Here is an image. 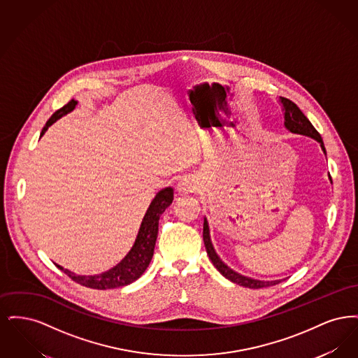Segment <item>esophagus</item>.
Masks as SVG:
<instances>
[{
	"instance_id": "obj_1",
	"label": "esophagus",
	"mask_w": 358,
	"mask_h": 358,
	"mask_svg": "<svg viewBox=\"0 0 358 358\" xmlns=\"http://www.w3.org/2000/svg\"><path fill=\"white\" fill-rule=\"evenodd\" d=\"M199 187V184L194 178L192 177H184L178 184H177V192L180 194H190L194 193Z\"/></svg>"
}]
</instances>
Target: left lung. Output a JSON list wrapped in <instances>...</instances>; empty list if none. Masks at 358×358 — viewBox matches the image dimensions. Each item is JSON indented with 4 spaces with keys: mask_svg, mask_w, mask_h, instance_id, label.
<instances>
[{
    "mask_svg": "<svg viewBox=\"0 0 358 358\" xmlns=\"http://www.w3.org/2000/svg\"><path fill=\"white\" fill-rule=\"evenodd\" d=\"M279 102L283 107L285 111V127L289 130V133L292 134H299V136H308L315 139L320 145L322 152L326 154L324 150V141L320 136V133L314 129V126L311 124V122L307 120L306 115L299 110V107L294 102H291L289 99L282 98L279 99ZM330 178V177H329ZM331 181V178H330ZM203 238H204L205 248H206V254L209 256L210 262L213 263V266L219 270V273H222L224 278H227L228 280L236 283L238 286L243 287H248V289H263V287H270V286H275L278 283H280L283 279H276V280H259V279H254L245 275L236 273L235 270H232L231 267H228L220 256L216 254V250L212 244L210 240V231H209V224L206 217H204V228H203Z\"/></svg>",
    "mask_w": 358,
    "mask_h": 358,
    "instance_id": "left-lung-1",
    "label": "left lung"
}]
</instances>
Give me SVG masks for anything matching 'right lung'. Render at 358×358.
<instances>
[{
	"label": "right lung",
	"instance_id": "1",
	"mask_svg": "<svg viewBox=\"0 0 358 358\" xmlns=\"http://www.w3.org/2000/svg\"><path fill=\"white\" fill-rule=\"evenodd\" d=\"M76 104H78V101L72 99L64 107L57 110L50 118V120L45 123L44 129L41 130L40 138L45 134L48 127L52 126L56 120H60L62 117L73 111ZM171 201H173V187H171L159 190L154 196L152 203L149 205V208L142 219L136 241H134L131 250L113 268H110L104 273H98V275H76L67 268H63L59 264H56V267L59 270H62L63 273H67L69 278L72 280H75L76 283L85 286V287H90V289H117V287H123V286H127V285L136 282V279L145 273V270L149 267V264L152 262L155 240L158 235L159 216L171 204Z\"/></svg>",
	"mask_w": 358,
	"mask_h": 358
}]
</instances>
